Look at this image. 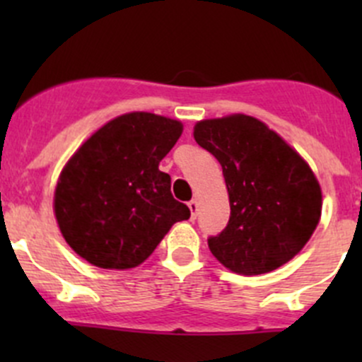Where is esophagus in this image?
<instances>
[{
  "instance_id": "obj_1",
  "label": "esophagus",
  "mask_w": 362,
  "mask_h": 362,
  "mask_svg": "<svg viewBox=\"0 0 362 362\" xmlns=\"http://www.w3.org/2000/svg\"><path fill=\"white\" fill-rule=\"evenodd\" d=\"M187 206H189V210H191V217L196 218V215H198V208H199L198 202H196V199H191V202L187 203Z\"/></svg>"
}]
</instances>
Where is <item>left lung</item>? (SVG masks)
Segmentation results:
<instances>
[{
	"instance_id": "left-lung-1",
	"label": "left lung",
	"mask_w": 362,
	"mask_h": 362,
	"mask_svg": "<svg viewBox=\"0 0 362 362\" xmlns=\"http://www.w3.org/2000/svg\"><path fill=\"white\" fill-rule=\"evenodd\" d=\"M194 140L221 163L231 206L224 231L208 240L215 259L247 276L289 262L322 214V189L308 163L245 113L199 120Z\"/></svg>"
}]
</instances>
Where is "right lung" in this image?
Returning <instances> with one entry per match:
<instances>
[{
    "mask_svg": "<svg viewBox=\"0 0 362 362\" xmlns=\"http://www.w3.org/2000/svg\"><path fill=\"white\" fill-rule=\"evenodd\" d=\"M184 124L131 112L94 131L68 159L54 191L57 226L82 259L103 269L140 266L191 211L171 196L159 163Z\"/></svg>",
    "mask_w": 362,
    "mask_h": 362,
    "instance_id": "1",
    "label": "right lung"
}]
</instances>
